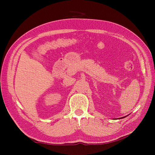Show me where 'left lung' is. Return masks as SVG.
Instances as JSON below:
<instances>
[{
  "instance_id": "left-lung-1",
  "label": "left lung",
  "mask_w": 155,
  "mask_h": 155,
  "mask_svg": "<svg viewBox=\"0 0 155 155\" xmlns=\"http://www.w3.org/2000/svg\"><path fill=\"white\" fill-rule=\"evenodd\" d=\"M125 117H126V116H124V118H125Z\"/></svg>"
}]
</instances>
